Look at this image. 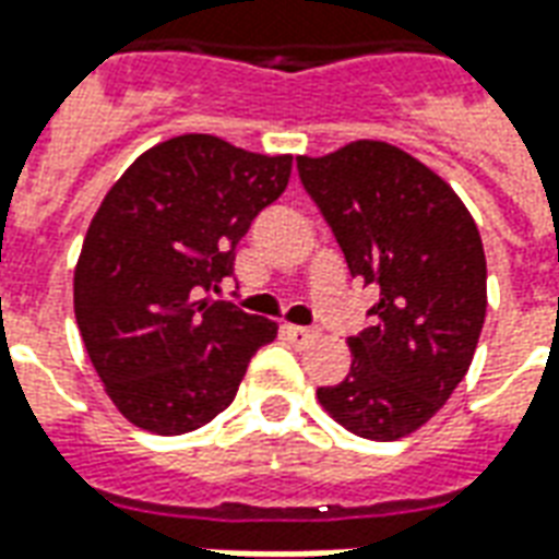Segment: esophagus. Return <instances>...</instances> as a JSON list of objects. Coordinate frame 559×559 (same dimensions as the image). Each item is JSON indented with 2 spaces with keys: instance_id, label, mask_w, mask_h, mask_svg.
<instances>
[{
  "instance_id": "34e87169",
  "label": "esophagus",
  "mask_w": 559,
  "mask_h": 559,
  "mask_svg": "<svg viewBox=\"0 0 559 559\" xmlns=\"http://www.w3.org/2000/svg\"><path fill=\"white\" fill-rule=\"evenodd\" d=\"M284 335H287L290 341H299V344H302V341H314L320 332L311 326H293V323H284Z\"/></svg>"
}]
</instances>
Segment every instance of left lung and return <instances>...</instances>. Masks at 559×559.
I'll return each instance as SVG.
<instances>
[{"label":"left lung","mask_w":559,"mask_h":559,"mask_svg":"<svg viewBox=\"0 0 559 559\" xmlns=\"http://www.w3.org/2000/svg\"><path fill=\"white\" fill-rule=\"evenodd\" d=\"M296 170L353 278L380 290L371 326L347 338L350 374L317 399L359 437H407L449 401L479 344L488 272L476 221L437 173L380 140L302 155Z\"/></svg>","instance_id":"obj_1"}]
</instances>
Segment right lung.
I'll list each match as a JSON object with an SVG mask.
<instances>
[{"label":"right lung","instance_id":"right-lung-1","mask_svg":"<svg viewBox=\"0 0 559 559\" xmlns=\"http://www.w3.org/2000/svg\"><path fill=\"white\" fill-rule=\"evenodd\" d=\"M290 160L182 134L143 152L95 212L74 314L107 395L143 431L173 437L215 419L278 335L209 290L233 275L251 221L284 194Z\"/></svg>","mask_w":559,"mask_h":559}]
</instances>
